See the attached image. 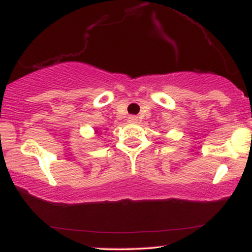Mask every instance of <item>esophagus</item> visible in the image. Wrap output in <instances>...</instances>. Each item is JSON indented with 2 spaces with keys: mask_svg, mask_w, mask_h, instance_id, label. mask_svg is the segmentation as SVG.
Listing matches in <instances>:
<instances>
[{
  "mask_svg": "<svg viewBox=\"0 0 252 252\" xmlns=\"http://www.w3.org/2000/svg\"><path fill=\"white\" fill-rule=\"evenodd\" d=\"M138 121H139L138 117H135V116L128 117V123H129V124H138Z\"/></svg>",
  "mask_w": 252,
  "mask_h": 252,
  "instance_id": "obj_1",
  "label": "esophagus"
}]
</instances>
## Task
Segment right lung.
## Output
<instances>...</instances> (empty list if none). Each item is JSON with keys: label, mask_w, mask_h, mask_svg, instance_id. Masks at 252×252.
I'll return each instance as SVG.
<instances>
[{"label": "right lung", "mask_w": 252, "mask_h": 252, "mask_svg": "<svg viewBox=\"0 0 252 252\" xmlns=\"http://www.w3.org/2000/svg\"><path fill=\"white\" fill-rule=\"evenodd\" d=\"M95 133H97V129H95Z\"/></svg>", "instance_id": "add662e5"}]
</instances>
